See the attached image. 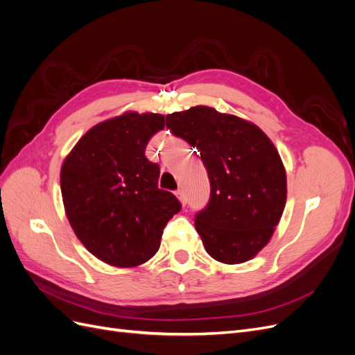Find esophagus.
<instances>
[{"instance_id": "esophagus-1", "label": "esophagus", "mask_w": 355, "mask_h": 355, "mask_svg": "<svg viewBox=\"0 0 355 355\" xmlns=\"http://www.w3.org/2000/svg\"><path fill=\"white\" fill-rule=\"evenodd\" d=\"M176 197H178L179 201L182 202V206H185V204H187V196H185L184 189H178V191H176Z\"/></svg>"}]
</instances>
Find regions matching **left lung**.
I'll use <instances>...</instances> for the list:
<instances>
[{
    "label": "left lung",
    "mask_w": 355,
    "mask_h": 355,
    "mask_svg": "<svg viewBox=\"0 0 355 355\" xmlns=\"http://www.w3.org/2000/svg\"><path fill=\"white\" fill-rule=\"evenodd\" d=\"M171 133L198 149L210 200L196 230L206 252L222 263L253 259L271 240L287 198L286 168L259 127L210 106L166 115Z\"/></svg>",
    "instance_id": "8db88e82"
}]
</instances>
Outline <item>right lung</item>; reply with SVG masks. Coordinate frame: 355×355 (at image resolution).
Here are the masks:
<instances>
[{"label": "right lung", "mask_w": 355, "mask_h": 355, "mask_svg": "<svg viewBox=\"0 0 355 355\" xmlns=\"http://www.w3.org/2000/svg\"><path fill=\"white\" fill-rule=\"evenodd\" d=\"M164 115L124 112L92 127L63 159L67 218L93 256L116 268L142 265L158 252L179 200L158 188L159 167L145 148Z\"/></svg>", "instance_id": "obj_1"}]
</instances>
